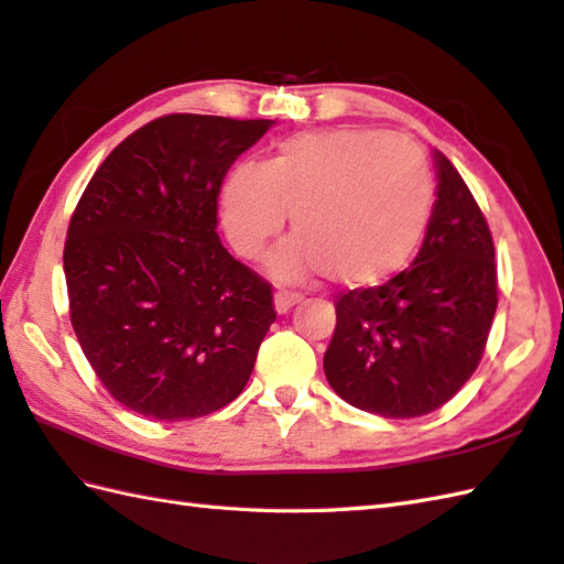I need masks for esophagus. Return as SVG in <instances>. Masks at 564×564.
I'll use <instances>...</instances> for the list:
<instances>
[{"instance_id": "1", "label": "esophagus", "mask_w": 564, "mask_h": 564, "mask_svg": "<svg viewBox=\"0 0 564 564\" xmlns=\"http://www.w3.org/2000/svg\"><path fill=\"white\" fill-rule=\"evenodd\" d=\"M301 301H303V295H301V293H295V291H279V293H275V297H273L275 313H279V315H285V313H289V310H291L295 303H301Z\"/></svg>"}]
</instances>
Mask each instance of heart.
I'll list each match as a JSON object with an SVG mask.
<instances>
[{"label": "heart", "mask_w": 564, "mask_h": 564, "mask_svg": "<svg viewBox=\"0 0 564 564\" xmlns=\"http://www.w3.org/2000/svg\"><path fill=\"white\" fill-rule=\"evenodd\" d=\"M223 225L245 259H261L293 213L297 235L271 261L281 281L327 273L366 289L398 273L422 245L434 178L414 142L373 128H334L283 140L223 182Z\"/></svg>", "instance_id": "heart-1"}]
</instances>
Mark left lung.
I'll list each match as a JSON object with an SVG mask.
<instances>
[{
	"label": "left lung",
	"instance_id": "1",
	"mask_svg": "<svg viewBox=\"0 0 564 564\" xmlns=\"http://www.w3.org/2000/svg\"><path fill=\"white\" fill-rule=\"evenodd\" d=\"M434 162L438 198L416 259L388 283L339 295L325 354L334 392L388 419L446 404L480 364L497 310L492 232L446 154Z\"/></svg>",
	"mask_w": 564,
	"mask_h": 564
}]
</instances>
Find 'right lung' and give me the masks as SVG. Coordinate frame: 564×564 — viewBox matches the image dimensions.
Returning <instances> with one entry per match:
<instances>
[{
  "instance_id": "right-lung-1",
  "label": "right lung",
  "mask_w": 564,
  "mask_h": 564,
  "mask_svg": "<svg viewBox=\"0 0 564 564\" xmlns=\"http://www.w3.org/2000/svg\"><path fill=\"white\" fill-rule=\"evenodd\" d=\"M271 126L154 118L84 188L63 254L69 319L101 386L128 410L182 422L245 390L275 319L273 293L215 227L227 170Z\"/></svg>"
}]
</instances>
